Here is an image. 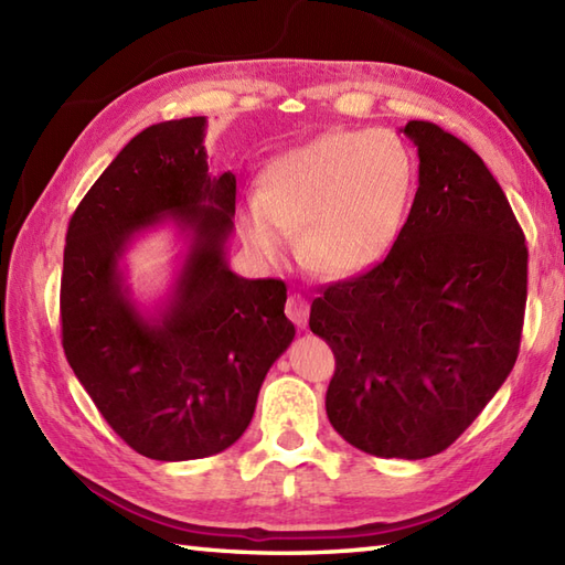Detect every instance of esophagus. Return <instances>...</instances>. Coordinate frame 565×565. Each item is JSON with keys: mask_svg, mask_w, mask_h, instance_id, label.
Returning <instances> with one entry per match:
<instances>
[{"mask_svg": "<svg viewBox=\"0 0 565 565\" xmlns=\"http://www.w3.org/2000/svg\"><path fill=\"white\" fill-rule=\"evenodd\" d=\"M286 316H289L298 328H306L308 326V316H310L308 298L301 296V294L289 296V301H286Z\"/></svg>", "mask_w": 565, "mask_h": 565, "instance_id": "1", "label": "esophagus"}]
</instances>
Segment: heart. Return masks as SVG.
I'll return each mask as SVG.
<instances>
[{
  "instance_id": "obj_1",
  "label": "heart",
  "mask_w": 565,
  "mask_h": 565,
  "mask_svg": "<svg viewBox=\"0 0 565 565\" xmlns=\"http://www.w3.org/2000/svg\"><path fill=\"white\" fill-rule=\"evenodd\" d=\"M417 189L411 148L388 130H326L276 154L239 211V237L279 262L296 233L310 271L347 279L371 271L398 243Z\"/></svg>"
}]
</instances>
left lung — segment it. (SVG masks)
Masks as SVG:
<instances>
[{"label": "left lung", "instance_id": "1", "mask_svg": "<svg viewBox=\"0 0 565 565\" xmlns=\"http://www.w3.org/2000/svg\"><path fill=\"white\" fill-rule=\"evenodd\" d=\"M417 191L379 267L310 306L338 369L330 425L383 459H427L459 439L518 362L526 303L522 227L486 162L435 124L411 121Z\"/></svg>", "mask_w": 565, "mask_h": 565}]
</instances>
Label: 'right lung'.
I'll return each instance as SVG.
<instances>
[{
    "instance_id": "add662e5",
    "label": "right lung",
    "mask_w": 565,
    "mask_h": 565,
    "mask_svg": "<svg viewBox=\"0 0 565 565\" xmlns=\"http://www.w3.org/2000/svg\"><path fill=\"white\" fill-rule=\"evenodd\" d=\"M206 116L142 130L70 218L60 284L65 356L106 423L154 461L221 454L243 437L271 364L294 342L286 284L225 259L235 174H211ZM172 222L185 252L154 307L132 298L122 257Z\"/></svg>"
}]
</instances>
